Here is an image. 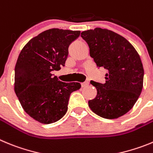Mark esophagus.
Listing matches in <instances>:
<instances>
[{
  "label": "esophagus",
  "instance_id": "1",
  "mask_svg": "<svg viewBox=\"0 0 153 153\" xmlns=\"http://www.w3.org/2000/svg\"><path fill=\"white\" fill-rule=\"evenodd\" d=\"M81 86H82V88L86 87L87 86H89V82H82L81 83Z\"/></svg>",
  "mask_w": 153,
  "mask_h": 153
}]
</instances>
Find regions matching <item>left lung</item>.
<instances>
[{
    "instance_id": "1",
    "label": "left lung",
    "mask_w": 153,
    "mask_h": 153,
    "mask_svg": "<svg viewBox=\"0 0 153 153\" xmlns=\"http://www.w3.org/2000/svg\"><path fill=\"white\" fill-rule=\"evenodd\" d=\"M81 37L97 67L108 71L104 84L90 82L97 96L89 101V107L103 118H118L134 107L142 92L144 71L140 57L125 38L108 29L83 31Z\"/></svg>"
}]
</instances>
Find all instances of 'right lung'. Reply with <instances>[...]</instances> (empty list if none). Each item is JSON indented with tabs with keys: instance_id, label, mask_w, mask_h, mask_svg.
<instances>
[{
	"instance_id": "obj_1",
	"label": "right lung",
	"mask_w": 153,
	"mask_h": 153,
	"mask_svg": "<svg viewBox=\"0 0 153 153\" xmlns=\"http://www.w3.org/2000/svg\"><path fill=\"white\" fill-rule=\"evenodd\" d=\"M80 31L50 29L28 42L15 66L14 91L25 111L41 124L54 123L67 111L71 94L79 82H64L53 76L68 56V47Z\"/></svg>"
}]
</instances>
